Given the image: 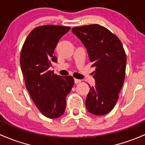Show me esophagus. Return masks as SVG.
<instances>
[{
    "mask_svg": "<svg viewBox=\"0 0 145 145\" xmlns=\"http://www.w3.org/2000/svg\"><path fill=\"white\" fill-rule=\"evenodd\" d=\"M74 82H75L76 84H78V83H80L81 82V80H79V79H76V78H74Z\"/></svg>",
    "mask_w": 145,
    "mask_h": 145,
    "instance_id": "1",
    "label": "esophagus"
}]
</instances>
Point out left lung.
I'll return each mask as SVG.
<instances>
[{"mask_svg":"<svg viewBox=\"0 0 145 145\" xmlns=\"http://www.w3.org/2000/svg\"><path fill=\"white\" fill-rule=\"evenodd\" d=\"M88 51L95 67V85L90 87L85 101L88 112L104 115L113 109L124 84L126 56L122 44L109 30L99 24L72 28Z\"/></svg>","mask_w":145,"mask_h":145,"instance_id":"8db88e82","label":"left lung"}]
</instances>
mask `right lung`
I'll list each match as a JSON object with an SVG mask.
<instances>
[{
    "instance_id": "1",
    "label": "right lung",
    "mask_w": 145,
    "mask_h": 145,
    "mask_svg": "<svg viewBox=\"0 0 145 145\" xmlns=\"http://www.w3.org/2000/svg\"><path fill=\"white\" fill-rule=\"evenodd\" d=\"M70 27L46 25L34 28L21 51L20 64L25 87L42 114L55 119L63 115L66 97L72 89V76H60L49 69L57 62L54 50Z\"/></svg>"
}]
</instances>
